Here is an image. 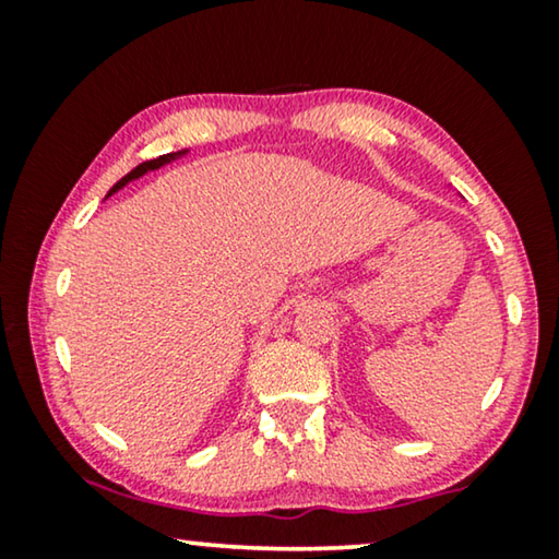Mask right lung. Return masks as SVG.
Masks as SVG:
<instances>
[{
    "label": "right lung",
    "instance_id": "add662e5",
    "mask_svg": "<svg viewBox=\"0 0 559 559\" xmlns=\"http://www.w3.org/2000/svg\"><path fill=\"white\" fill-rule=\"evenodd\" d=\"M190 150H178V152H167V155H159L157 159H147V163H142V165H136L132 173H127L124 178H121L117 186H114L111 190H109V195H114L117 193V190H121L124 186H129V182L132 180H136V178H142V175H147V173H152V170H159V167H165V165H170L173 159H180L182 155H188Z\"/></svg>",
    "mask_w": 559,
    "mask_h": 559
}]
</instances>
